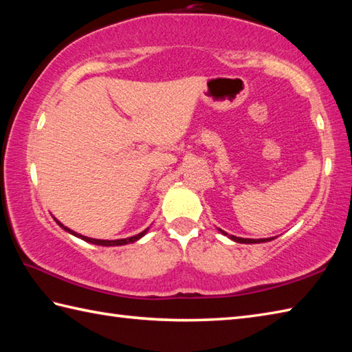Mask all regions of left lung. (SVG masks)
<instances>
[{"mask_svg":"<svg viewBox=\"0 0 352 352\" xmlns=\"http://www.w3.org/2000/svg\"><path fill=\"white\" fill-rule=\"evenodd\" d=\"M219 231L222 234L227 236L226 231H222V230H219ZM228 237L231 239V241H234L237 243H261V242H269V241H272V239H274V237H269V239H243V237H236L233 234H230Z\"/></svg>","mask_w":352,"mask_h":352,"instance_id":"left-lung-1","label":"left lung"}]
</instances>
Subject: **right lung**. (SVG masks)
<instances>
[{"label": "right lung", "instance_id": "obj_1", "mask_svg": "<svg viewBox=\"0 0 352 352\" xmlns=\"http://www.w3.org/2000/svg\"><path fill=\"white\" fill-rule=\"evenodd\" d=\"M56 222H57L58 226H60V227H62L65 231H68V233L74 234V236H76V237H80V239H83V241H86V242H91V243H95V245H101V246H119V245L133 243V242L139 241V239H140L142 236H145V234H146V231H148V228H146V230H144V231H142V233H139V234H136V236H131V237H126V239H118V241H101V239H92V237L81 236V234L76 233V231L69 230L68 227H65L63 223H60V222H58L57 219H56Z\"/></svg>", "mask_w": 352, "mask_h": 352}]
</instances>
